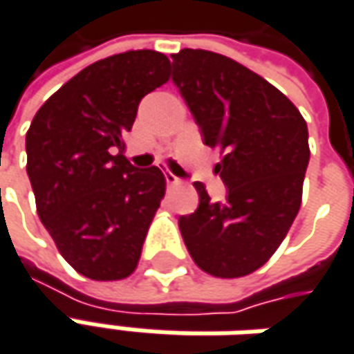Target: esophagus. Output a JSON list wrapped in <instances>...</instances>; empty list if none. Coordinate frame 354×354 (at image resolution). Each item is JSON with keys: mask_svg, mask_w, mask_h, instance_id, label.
<instances>
[{"mask_svg": "<svg viewBox=\"0 0 354 354\" xmlns=\"http://www.w3.org/2000/svg\"><path fill=\"white\" fill-rule=\"evenodd\" d=\"M165 178H166V184L170 186V188H174V186H180L182 184V180L178 176H174L172 172H165Z\"/></svg>", "mask_w": 354, "mask_h": 354, "instance_id": "obj_1", "label": "esophagus"}]
</instances>
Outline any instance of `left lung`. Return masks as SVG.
Returning a JSON list of instances; mask_svg holds the SVG:
<instances>
[{"label":"left lung","instance_id":"left-lung-1","mask_svg":"<svg viewBox=\"0 0 354 354\" xmlns=\"http://www.w3.org/2000/svg\"><path fill=\"white\" fill-rule=\"evenodd\" d=\"M174 84L221 154L215 172L227 186L214 203L201 182L200 205L178 225L189 257L215 278L259 270L284 241L301 205L310 162L308 125L270 82L229 56L184 48L172 55Z\"/></svg>","mask_w":354,"mask_h":354}]
</instances>
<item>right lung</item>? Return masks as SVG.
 <instances>
[{"instance_id":"add662e5","label":"right lung","mask_w":354,"mask_h":354,"mask_svg":"<svg viewBox=\"0 0 354 354\" xmlns=\"http://www.w3.org/2000/svg\"><path fill=\"white\" fill-rule=\"evenodd\" d=\"M168 68V56L156 50L97 60L53 93L27 131V174L39 217L60 254L86 278L123 280L139 264L166 178L156 166L131 165L123 135L140 100L170 80Z\"/></svg>"}]
</instances>
